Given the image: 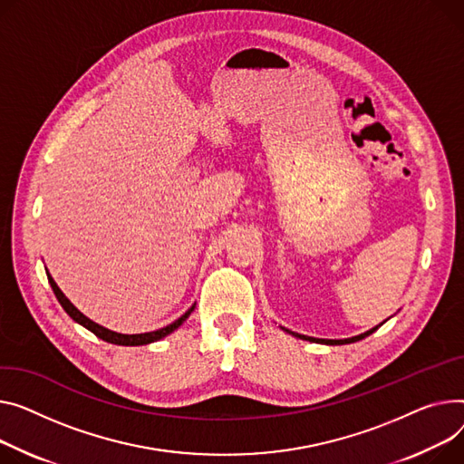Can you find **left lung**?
<instances>
[{
	"mask_svg": "<svg viewBox=\"0 0 464 464\" xmlns=\"http://www.w3.org/2000/svg\"><path fill=\"white\" fill-rule=\"evenodd\" d=\"M382 324V323H381ZM379 324V326H381ZM379 326H373L372 330H367V332H363V334H360V335H354V337H347V339H319V337H312V335H304V334H296V332H291V330H287V328H284V326H280L282 330H285L287 334H291V335H295V337H300V339H304V342H314V343H324V345H347V343H354V342H360V339H363V337H367L369 334H373Z\"/></svg>",
	"mask_w": 464,
	"mask_h": 464,
	"instance_id": "1",
	"label": "left lung"
}]
</instances>
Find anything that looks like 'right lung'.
<instances>
[{
	"instance_id": "obj_1",
	"label": "right lung",
	"mask_w": 464,
	"mask_h": 464,
	"mask_svg": "<svg viewBox=\"0 0 464 464\" xmlns=\"http://www.w3.org/2000/svg\"><path fill=\"white\" fill-rule=\"evenodd\" d=\"M46 276H48V282H50V285H52V291H53V295H55V298L59 300V304H61V307H63V310L71 315V319L72 321H76L78 324H82L83 328H87L89 332H92L95 334L97 337H101V339H104V342H108V343H113V345H122V347H140V345H149V343H154V342H159V339H162V337H166V335H169L171 332H175L184 321H187L188 317H190V314L194 312V307H196V304L190 307V310L187 312V314H182L177 321H173L171 324H168V326H164V328H159V330H152V332H145V334H119V332H113V330H110V328H106V326H101L99 323H95V321H91L89 317H85L78 307L63 295V291H61L59 287H57V284L53 282V277L50 276V272L46 270Z\"/></svg>"
}]
</instances>
